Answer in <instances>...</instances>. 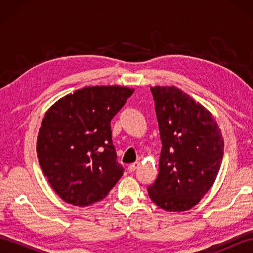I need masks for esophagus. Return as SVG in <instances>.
Masks as SVG:
<instances>
[{
    "mask_svg": "<svg viewBox=\"0 0 253 253\" xmlns=\"http://www.w3.org/2000/svg\"><path fill=\"white\" fill-rule=\"evenodd\" d=\"M139 165H140V163H139V162L132 163V164H130L129 166H128V170H129L130 173H133V171H135L139 168Z\"/></svg>",
    "mask_w": 253,
    "mask_h": 253,
    "instance_id": "1",
    "label": "esophagus"
}]
</instances>
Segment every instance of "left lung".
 Wrapping results in <instances>:
<instances>
[{
    "mask_svg": "<svg viewBox=\"0 0 253 253\" xmlns=\"http://www.w3.org/2000/svg\"><path fill=\"white\" fill-rule=\"evenodd\" d=\"M162 150L159 175L148 187L151 200L168 212L199 203L215 181L224 139L206 107L176 87H152Z\"/></svg>",
    "mask_w": 253,
    "mask_h": 253,
    "instance_id": "1",
    "label": "left lung"
}]
</instances>
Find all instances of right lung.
I'll use <instances>...</instances> for the list:
<instances>
[{
  "instance_id": "add662e5",
  "label": "right lung",
  "mask_w": 253,
  "mask_h": 253,
  "mask_svg": "<svg viewBox=\"0 0 253 253\" xmlns=\"http://www.w3.org/2000/svg\"><path fill=\"white\" fill-rule=\"evenodd\" d=\"M133 89L85 87L53 104L41 122L37 154L54 191L73 206L107 196L124 174L112 143L111 121Z\"/></svg>"
}]
</instances>
